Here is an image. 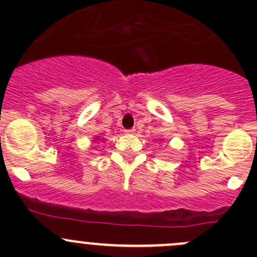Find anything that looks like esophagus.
I'll return each mask as SVG.
<instances>
[{"label":"esophagus","instance_id":"34e87169","mask_svg":"<svg viewBox=\"0 0 257 257\" xmlns=\"http://www.w3.org/2000/svg\"><path fill=\"white\" fill-rule=\"evenodd\" d=\"M125 132H126V134H128V135H132V134H135V130L134 128H128V130H125Z\"/></svg>","mask_w":257,"mask_h":257}]
</instances>
